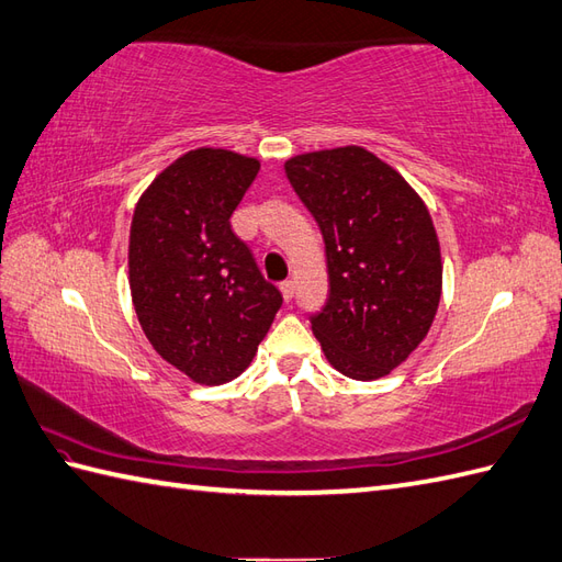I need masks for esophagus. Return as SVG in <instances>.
<instances>
[{"label": "esophagus", "mask_w": 562, "mask_h": 562, "mask_svg": "<svg viewBox=\"0 0 562 562\" xmlns=\"http://www.w3.org/2000/svg\"><path fill=\"white\" fill-rule=\"evenodd\" d=\"M280 292H282V296H284V302H292V296H294V282H292V280H284V282L280 284Z\"/></svg>", "instance_id": "obj_1"}]
</instances>
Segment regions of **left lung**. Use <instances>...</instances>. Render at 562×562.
Here are the masks:
<instances>
[{
  "label": "left lung",
  "instance_id": "obj_1",
  "mask_svg": "<svg viewBox=\"0 0 562 562\" xmlns=\"http://www.w3.org/2000/svg\"><path fill=\"white\" fill-rule=\"evenodd\" d=\"M284 172L318 222L328 258L330 294L311 330L347 378H383L422 345L440 304L442 260L428 207L361 146L294 155Z\"/></svg>",
  "mask_w": 562,
  "mask_h": 562
}]
</instances>
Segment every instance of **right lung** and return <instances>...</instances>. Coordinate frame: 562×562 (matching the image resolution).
Segmentation results:
<instances>
[{
  "mask_svg": "<svg viewBox=\"0 0 562 562\" xmlns=\"http://www.w3.org/2000/svg\"><path fill=\"white\" fill-rule=\"evenodd\" d=\"M260 169L256 158L195 148L153 179L128 234V286L143 333L193 383L237 378L282 306L229 217Z\"/></svg>",
  "mask_w": 562,
  "mask_h": 562,
  "instance_id": "right-lung-1",
  "label": "right lung"
}]
</instances>
